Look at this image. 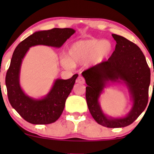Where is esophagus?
Returning a JSON list of instances; mask_svg holds the SVG:
<instances>
[{
    "label": "esophagus",
    "mask_w": 154,
    "mask_h": 154,
    "mask_svg": "<svg viewBox=\"0 0 154 154\" xmlns=\"http://www.w3.org/2000/svg\"><path fill=\"white\" fill-rule=\"evenodd\" d=\"M76 82L79 83V84H85V79L82 77H79L76 80Z\"/></svg>",
    "instance_id": "1"
}]
</instances>
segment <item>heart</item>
<instances>
[{
  "instance_id": "obj_1",
  "label": "heart",
  "mask_w": 154,
  "mask_h": 154,
  "mask_svg": "<svg viewBox=\"0 0 154 154\" xmlns=\"http://www.w3.org/2000/svg\"><path fill=\"white\" fill-rule=\"evenodd\" d=\"M112 51L113 45L109 40H79L69 48L67 58L62 59V64L67 69H72L74 65L82 64L91 59L94 62H100L108 57Z\"/></svg>"
}]
</instances>
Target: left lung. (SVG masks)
<instances>
[{
	"mask_svg": "<svg viewBox=\"0 0 154 154\" xmlns=\"http://www.w3.org/2000/svg\"><path fill=\"white\" fill-rule=\"evenodd\" d=\"M116 44L108 61L82 72L85 79L86 100L92 116L99 125L119 128L131 125L146 109L148 101L151 71L146 57L136 44L122 36L112 34ZM123 81L134 102L129 114L122 118H109L103 114L98 100L107 83Z\"/></svg>",
	"mask_w": 154,
	"mask_h": 154,
	"instance_id": "8db88e82",
	"label": "left lung"
}]
</instances>
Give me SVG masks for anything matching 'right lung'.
I'll return each mask as SVG.
<instances>
[{
    "label": "right lung",
    "mask_w": 154,
    "mask_h": 154,
    "mask_svg": "<svg viewBox=\"0 0 154 154\" xmlns=\"http://www.w3.org/2000/svg\"><path fill=\"white\" fill-rule=\"evenodd\" d=\"M75 32V29L71 28L35 32L21 42L14 51L6 76L7 94L11 106L28 122L48 125L59 119L78 75L68 79H57L46 96L35 99L26 95L19 84L21 64L24 56L29 48L35 45L60 48Z\"/></svg>",
    "instance_id": "add662e5"
}]
</instances>
